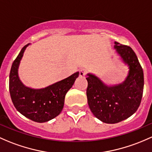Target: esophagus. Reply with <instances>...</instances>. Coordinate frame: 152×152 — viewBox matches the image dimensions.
I'll return each instance as SVG.
<instances>
[{"label": "esophagus", "mask_w": 152, "mask_h": 152, "mask_svg": "<svg viewBox=\"0 0 152 152\" xmlns=\"http://www.w3.org/2000/svg\"><path fill=\"white\" fill-rule=\"evenodd\" d=\"M87 73V70L82 68V69H81L80 71H79V76H80V77H84V76H86Z\"/></svg>", "instance_id": "esophagus-1"}]
</instances>
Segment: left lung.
Here are the masks:
<instances>
[{"label":"left lung","instance_id":"left-lung-1","mask_svg":"<svg viewBox=\"0 0 152 152\" xmlns=\"http://www.w3.org/2000/svg\"><path fill=\"white\" fill-rule=\"evenodd\" d=\"M114 48L129 66L128 76L122 84L107 86L99 78L88 73L87 102L95 117L103 122L115 124L132 116L143 96V71L132 48L115 41Z\"/></svg>","mask_w":152,"mask_h":152}]
</instances>
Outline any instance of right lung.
<instances>
[{"mask_svg":"<svg viewBox=\"0 0 152 152\" xmlns=\"http://www.w3.org/2000/svg\"><path fill=\"white\" fill-rule=\"evenodd\" d=\"M29 44L20 51L13 62L9 74V92L16 109L25 117L34 122L42 123L54 119L61 113L65 97L71 88L79 73L43 89L26 87L20 80L18 68L23 53Z\"/></svg>","mask_w":152,"mask_h":152,"instance_id":"1","label":"right lung"}]
</instances>
